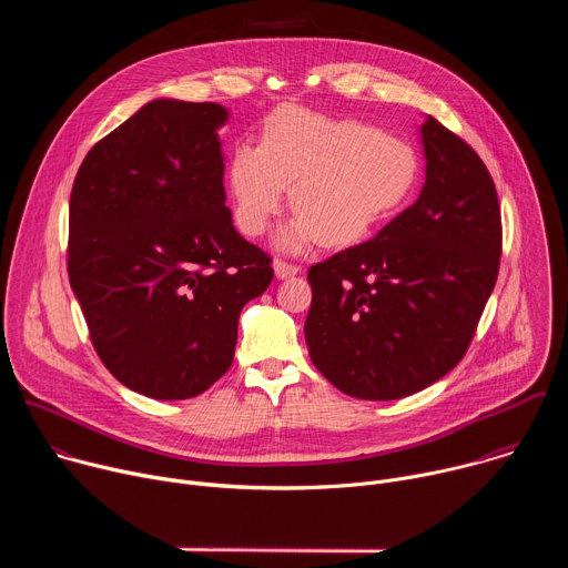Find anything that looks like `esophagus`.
<instances>
[{"label":"esophagus","instance_id":"1","mask_svg":"<svg viewBox=\"0 0 568 568\" xmlns=\"http://www.w3.org/2000/svg\"><path fill=\"white\" fill-rule=\"evenodd\" d=\"M274 272H276L278 278H290V276H296L301 270H298V265H294V263L276 261V263H274Z\"/></svg>","mask_w":568,"mask_h":568}]
</instances>
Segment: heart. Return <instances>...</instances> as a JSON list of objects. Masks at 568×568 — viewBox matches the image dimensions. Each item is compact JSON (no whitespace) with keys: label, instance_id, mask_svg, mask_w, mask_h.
<instances>
[{"label":"heart","instance_id":"1","mask_svg":"<svg viewBox=\"0 0 568 568\" xmlns=\"http://www.w3.org/2000/svg\"><path fill=\"white\" fill-rule=\"evenodd\" d=\"M226 178L242 233H265L292 186L296 215L278 245L298 252L321 240L326 247H351L409 197L418 156L373 125L290 105L267 121L258 145H235Z\"/></svg>","mask_w":568,"mask_h":568}]
</instances>
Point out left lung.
<instances>
[{
    "instance_id": "8db88e82",
    "label": "left lung",
    "mask_w": 568,
    "mask_h": 568,
    "mask_svg": "<svg viewBox=\"0 0 568 568\" xmlns=\"http://www.w3.org/2000/svg\"><path fill=\"white\" fill-rule=\"evenodd\" d=\"M414 206L307 272L312 364L346 395L397 399L467 353L501 258V209L480 156L434 116Z\"/></svg>"
}]
</instances>
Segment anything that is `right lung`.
<instances>
[{"instance_id":"obj_1","label":"right lung","mask_w":568,"mask_h":568,"mask_svg":"<svg viewBox=\"0 0 568 568\" xmlns=\"http://www.w3.org/2000/svg\"><path fill=\"white\" fill-rule=\"evenodd\" d=\"M217 103L156 99L83 159L67 272L105 368L154 399L204 393L231 366L237 316L272 278L224 204Z\"/></svg>"}]
</instances>
